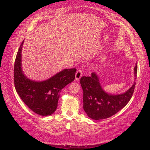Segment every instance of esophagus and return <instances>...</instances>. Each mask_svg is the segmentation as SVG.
Returning a JSON list of instances; mask_svg holds the SVG:
<instances>
[{"mask_svg": "<svg viewBox=\"0 0 150 150\" xmlns=\"http://www.w3.org/2000/svg\"><path fill=\"white\" fill-rule=\"evenodd\" d=\"M83 75V71L81 69H79L77 72L75 73V80L76 81H79L81 79V77H82Z\"/></svg>", "mask_w": 150, "mask_h": 150, "instance_id": "1", "label": "esophagus"}]
</instances>
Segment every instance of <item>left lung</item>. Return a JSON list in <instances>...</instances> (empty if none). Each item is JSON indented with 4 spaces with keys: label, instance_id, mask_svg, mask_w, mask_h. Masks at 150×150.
I'll list each match as a JSON object with an SVG mask.
<instances>
[{
    "label": "left lung",
    "instance_id": "obj_1",
    "mask_svg": "<svg viewBox=\"0 0 150 150\" xmlns=\"http://www.w3.org/2000/svg\"><path fill=\"white\" fill-rule=\"evenodd\" d=\"M138 66L134 67V79H136ZM83 91V109L88 117L93 120L108 118L122 109L132 96L136 82L125 93L118 95L107 93L101 87L96 73L90 77H82L80 80Z\"/></svg>",
    "mask_w": 150,
    "mask_h": 150
}]
</instances>
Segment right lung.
<instances>
[{
    "instance_id": "add662e5",
    "label": "right lung",
    "mask_w": 150,
    "mask_h": 150,
    "mask_svg": "<svg viewBox=\"0 0 150 150\" xmlns=\"http://www.w3.org/2000/svg\"><path fill=\"white\" fill-rule=\"evenodd\" d=\"M18 51L14 67V86L22 101L35 113L41 116L52 115L56 110L59 93L74 81L77 69H65L48 79L35 81L30 79L22 69V49Z\"/></svg>"
}]
</instances>
